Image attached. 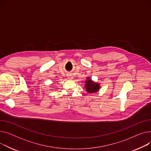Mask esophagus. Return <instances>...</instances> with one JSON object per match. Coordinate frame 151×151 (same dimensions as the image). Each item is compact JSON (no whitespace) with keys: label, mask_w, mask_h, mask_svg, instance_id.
I'll return each instance as SVG.
<instances>
[{"label":"esophagus","mask_w":151,"mask_h":151,"mask_svg":"<svg viewBox=\"0 0 151 151\" xmlns=\"http://www.w3.org/2000/svg\"><path fill=\"white\" fill-rule=\"evenodd\" d=\"M67 78H68V79H72L73 78V76L72 75H71V74H68V75H67Z\"/></svg>","instance_id":"1"}]
</instances>
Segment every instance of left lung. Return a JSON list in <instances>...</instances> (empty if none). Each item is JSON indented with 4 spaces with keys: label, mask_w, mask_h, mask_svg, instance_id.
<instances>
[{
    "label": "left lung",
    "mask_w": 151,
    "mask_h": 151,
    "mask_svg": "<svg viewBox=\"0 0 151 151\" xmlns=\"http://www.w3.org/2000/svg\"><path fill=\"white\" fill-rule=\"evenodd\" d=\"M99 83H96L94 82L93 81L90 79L89 77H87L86 81V84H85V88L86 89V91L89 93H95L98 92L99 89L100 88Z\"/></svg>",
    "instance_id": "8db88e82"
}]
</instances>
